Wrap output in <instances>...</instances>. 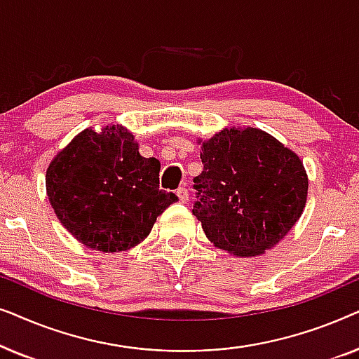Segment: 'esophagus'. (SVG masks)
Returning a JSON list of instances; mask_svg holds the SVG:
<instances>
[{
	"mask_svg": "<svg viewBox=\"0 0 359 359\" xmlns=\"http://www.w3.org/2000/svg\"><path fill=\"white\" fill-rule=\"evenodd\" d=\"M176 194H178V199H180V203H188V199H189V194H188V189L186 188H180L178 191H176Z\"/></svg>",
	"mask_w": 359,
	"mask_h": 359,
	"instance_id": "esophagus-1",
	"label": "esophagus"
}]
</instances>
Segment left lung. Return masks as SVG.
I'll return each mask as SVG.
<instances>
[{
	"instance_id": "1",
	"label": "left lung",
	"mask_w": 359,
	"mask_h": 359,
	"mask_svg": "<svg viewBox=\"0 0 359 359\" xmlns=\"http://www.w3.org/2000/svg\"><path fill=\"white\" fill-rule=\"evenodd\" d=\"M193 214L215 247L258 257L286 237L304 212L309 180L291 149L255 127L224 129L201 144Z\"/></svg>"
}]
</instances>
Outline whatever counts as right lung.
Instances as JSON below:
<instances>
[{
  "instance_id": "right-lung-1",
  "label": "right lung",
  "mask_w": 359,
  "mask_h": 359,
  "mask_svg": "<svg viewBox=\"0 0 359 359\" xmlns=\"http://www.w3.org/2000/svg\"><path fill=\"white\" fill-rule=\"evenodd\" d=\"M160 161L144 158L126 127L85 129L50 161L47 196L63 227L85 247L124 252L145 240L178 201L160 189Z\"/></svg>"
}]
</instances>
